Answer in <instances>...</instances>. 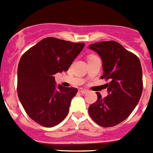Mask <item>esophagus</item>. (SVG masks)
<instances>
[{
	"label": "esophagus",
	"mask_w": 153,
	"mask_h": 153,
	"mask_svg": "<svg viewBox=\"0 0 153 153\" xmlns=\"http://www.w3.org/2000/svg\"><path fill=\"white\" fill-rule=\"evenodd\" d=\"M79 91L81 92V93H82V94H85V93H86V92H88L87 89H82V88H80V89H79Z\"/></svg>",
	"instance_id": "34e87169"
}]
</instances>
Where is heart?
I'll list each match as a JSON object with an SVG mask.
<instances>
[{
	"instance_id": "heart-1",
	"label": "heart",
	"mask_w": 153,
	"mask_h": 153,
	"mask_svg": "<svg viewBox=\"0 0 153 153\" xmlns=\"http://www.w3.org/2000/svg\"><path fill=\"white\" fill-rule=\"evenodd\" d=\"M92 56H93V55H92ZM90 57H92V56H90Z\"/></svg>"
}]
</instances>
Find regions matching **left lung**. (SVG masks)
<instances>
[{
	"instance_id": "8db88e82",
	"label": "left lung",
	"mask_w": 153,
	"mask_h": 153,
	"mask_svg": "<svg viewBox=\"0 0 153 153\" xmlns=\"http://www.w3.org/2000/svg\"><path fill=\"white\" fill-rule=\"evenodd\" d=\"M102 60V79L109 95L98 99L89 107L91 118L103 127H114L130 116L137 106L143 92V72L140 59L115 41H105L89 45Z\"/></svg>"
}]
</instances>
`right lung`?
<instances>
[{
    "instance_id": "right-lung-1",
    "label": "right lung",
    "mask_w": 153,
    "mask_h": 153,
    "mask_svg": "<svg viewBox=\"0 0 153 153\" xmlns=\"http://www.w3.org/2000/svg\"><path fill=\"white\" fill-rule=\"evenodd\" d=\"M84 45L48 37L22 55L17 70L18 97L35 122L51 127L67 117L78 89L62 86L57 89L54 75L68 71Z\"/></svg>"
}]
</instances>
